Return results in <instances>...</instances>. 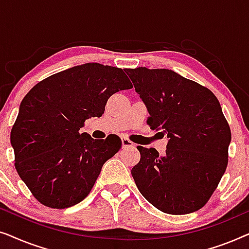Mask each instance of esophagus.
Listing matches in <instances>:
<instances>
[{
  "mask_svg": "<svg viewBox=\"0 0 249 249\" xmlns=\"http://www.w3.org/2000/svg\"><path fill=\"white\" fill-rule=\"evenodd\" d=\"M121 142H122V147H124V148H127V147H134V146H135L134 142L129 141L128 138H122V139H121Z\"/></svg>",
  "mask_w": 249,
  "mask_h": 249,
  "instance_id": "1",
  "label": "esophagus"
}]
</instances>
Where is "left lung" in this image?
<instances>
[{"label": "left lung", "mask_w": 249, "mask_h": 249, "mask_svg": "<svg viewBox=\"0 0 249 249\" xmlns=\"http://www.w3.org/2000/svg\"><path fill=\"white\" fill-rule=\"evenodd\" d=\"M147 108V124L168 137L164 155L138 146L131 170L139 192L169 214H188L205 205L228 164L229 124L212 91L169 69H125Z\"/></svg>", "instance_id": "obj_1"}]
</instances>
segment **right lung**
Wrapping results in <instances>:
<instances>
[{
    "mask_svg": "<svg viewBox=\"0 0 249 249\" xmlns=\"http://www.w3.org/2000/svg\"><path fill=\"white\" fill-rule=\"evenodd\" d=\"M130 88L120 68L85 63L47 77L23 97L10 141L18 175L38 202L66 209L87 197L121 139L79 130L102 117L111 95Z\"/></svg>",
    "mask_w": 249,
    "mask_h": 249,
    "instance_id": "add662e5",
    "label": "right lung"
}]
</instances>
